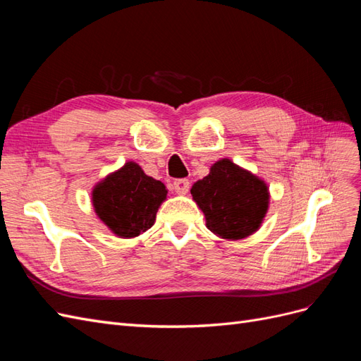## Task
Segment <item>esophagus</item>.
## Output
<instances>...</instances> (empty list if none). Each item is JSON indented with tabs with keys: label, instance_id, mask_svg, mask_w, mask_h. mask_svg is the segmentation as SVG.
<instances>
[{
	"label": "esophagus",
	"instance_id": "34e87169",
	"mask_svg": "<svg viewBox=\"0 0 361 361\" xmlns=\"http://www.w3.org/2000/svg\"><path fill=\"white\" fill-rule=\"evenodd\" d=\"M174 191L178 194H187L190 190V180L188 179H176L173 182Z\"/></svg>",
	"mask_w": 361,
	"mask_h": 361
}]
</instances>
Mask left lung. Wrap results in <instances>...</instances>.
I'll return each instance as SVG.
<instances>
[{"mask_svg": "<svg viewBox=\"0 0 361 361\" xmlns=\"http://www.w3.org/2000/svg\"><path fill=\"white\" fill-rule=\"evenodd\" d=\"M211 232L243 239L256 232L268 209L267 185L232 161L215 162L211 173L191 188Z\"/></svg>", "mask_w": 361, "mask_h": 361, "instance_id": "8db88e82", "label": "left lung"}]
</instances>
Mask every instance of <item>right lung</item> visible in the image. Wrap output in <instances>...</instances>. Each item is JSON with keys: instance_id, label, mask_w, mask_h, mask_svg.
<instances>
[{"instance_id": "add662e5", "label": "right lung", "mask_w": 361, "mask_h": 361, "mask_svg": "<svg viewBox=\"0 0 361 361\" xmlns=\"http://www.w3.org/2000/svg\"><path fill=\"white\" fill-rule=\"evenodd\" d=\"M164 183L147 176L135 162L110 174L93 191L94 211L111 231L133 238L154 226L159 204L166 200Z\"/></svg>"}]
</instances>
